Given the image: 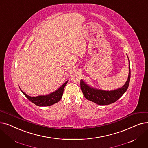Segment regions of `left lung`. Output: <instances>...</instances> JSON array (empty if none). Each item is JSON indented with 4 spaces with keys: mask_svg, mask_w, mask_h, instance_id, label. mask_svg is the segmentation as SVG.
I'll use <instances>...</instances> for the list:
<instances>
[{
    "mask_svg": "<svg viewBox=\"0 0 148 148\" xmlns=\"http://www.w3.org/2000/svg\"><path fill=\"white\" fill-rule=\"evenodd\" d=\"M128 58V57H127ZM129 61V74L125 85L117 89L105 91L92 87L86 83L82 79L80 80V88L85 97L99 105H107L112 103L119 99L126 91L130 85L131 78L130 62Z\"/></svg>",
    "mask_w": 148,
    "mask_h": 148,
    "instance_id": "obj_1",
    "label": "left lung"
}]
</instances>
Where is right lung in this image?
<instances>
[{
    "label": "right lung",
    "mask_w": 148,
    "mask_h": 148,
    "mask_svg": "<svg viewBox=\"0 0 148 148\" xmlns=\"http://www.w3.org/2000/svg\"><path fill=\"white\" fill-rule=\"evenodd\" d=\"M68 82V81H66L65 83H63L60 88H59L54 92L47 95H38L36 97H31V96L28 95L27 94L22 91L21 88L20 89L25 97L36 105L38 106H48L56 103L59 102L61 100L63 93L64 88L67 84Z\"/></svg>",
    "instance_id": "right-lung-1"
}]
</instances>
